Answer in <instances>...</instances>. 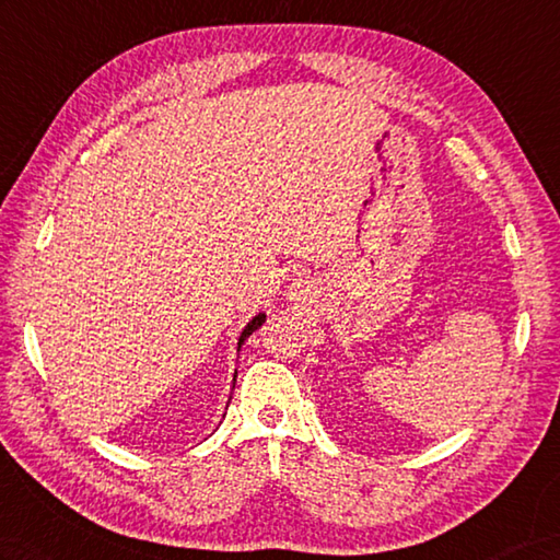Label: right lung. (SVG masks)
Instances as JSON below:
<instances>
[{
	"mask_svg": "<svg viewBox=\"0 0 560 560\" xmlns=\"http://www.w3.org/2000/svg\"><path fill=\"white\" fill-rule=\"evenodd\" d=\"M265 319H267V315L265 312H259V315H255L248 324H245L243 327V331H241V336H238V350H241V346L245 343V339H248V336L255 331V329H259L265 324ZM233 384H236V380H233Z\"/></svg>",
	"mask_w": 560,
	"mask_h": 560,
	"instance_id": "1",
	"label": "right lung"
}]
</instances>
